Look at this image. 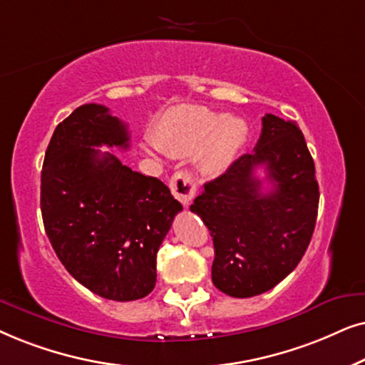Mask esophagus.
Listing matches in <instances>:
<instances>
[{
  "instance_id": "1",
  "label": "esophagus",
  "mask_w": 365,
  "mask_h": 365,
  "mask_svg": "<svg viewBox=\"0 0 365 365\" xmlns=\"http://www.w3.org/2000/svg\"><path fill=\"white\" fill-rule=\"evenodd\" d=\"M170 190L180 203L188 207L195 197L197 183L188 172H177L170 178Z\"/></svg>"
}]
</instances>
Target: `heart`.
Returning <instances> with one entry per match:
<instances>
[{
  "label": "heart",
  "mask_w": 365,
  "mask_h": 365,
  "mask_svg": "<svg viewBox=\"0 0 365 365\" xmlns=\"http://www.w3.org/2000/svg\"><path fill=\"white\" fill-rule=\"evenodd\" d=\"M247 140V125L237 116H222L203 106H178L160 120L155 145L165 153L188 155L197 150V162L207 173L225 170Z\"/></svg>",
  "instance_id": "1"
}]
</instances>
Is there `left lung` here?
Listing matches in <instances>:
<instances>
[{"label": "left lung", "mask_w": 365, "mask_h": 365, "mask_svg": "<svg viewBox=\"0 0 365 365\" xmlns=\"http://www.w3.org/2000/svg\"><path fill=\"white\" fill-rule=\"evenodd\" d=\"M257 166L272 190L261 192ZM319 208L314 160L295 121L267 113L252 153L242 155L193 200L213 237L212 282L223 294L254 297L292 272L312 239Z\"/></svg>", "instance_id": "obj_1"}]
</instances>
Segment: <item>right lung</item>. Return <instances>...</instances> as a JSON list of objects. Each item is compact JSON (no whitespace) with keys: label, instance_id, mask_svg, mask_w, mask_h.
Returning a JSON list of instances; mask_svg holds the SVG:
<instances>
[{"label":"right lung","instance_id":"right-lung-1","mask_svg":"<svg viewBox=\"0 0 365 365\" xmlns=\"http://www.w3.org/2000/svg\"><path fill=\"white\" fill-rule=\"evenodd\" d=\"M130 147L103 105H81L56 126L41 170L48 239L73 279L100 297L130 302L157 282V252L182 203L155 177L96 147Z\"/></svg>","mask_w":365,"mask_h":365}]
</instances>
